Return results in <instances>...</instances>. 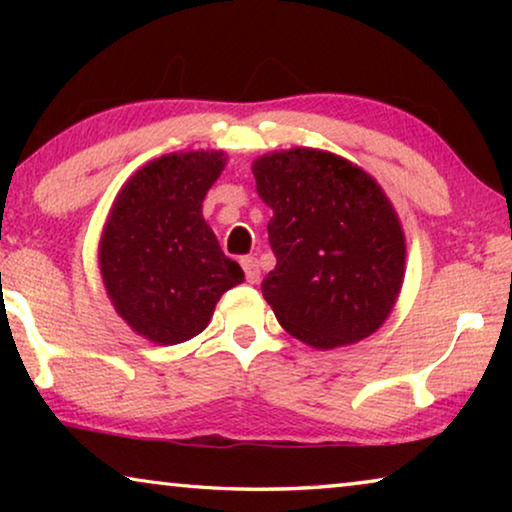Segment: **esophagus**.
<instances>
[{
  "label": "esophagus",
  "mask_w": 512,
  "mask_h": 512,
  "mask_svg": "<svg viewBox=\"0 0 512 512\" xmlns=\"http://www.w3.org/2000/svg\"><path fill=\"white\" fill-rule=\"evenodd\" d=\"M241 268H244L248 284H257L259 282V275H262V271H259V262H257L255 257H244V259H241Z\"/></svg>",
  "instance_id": "esophagus-1"
}]
</instances>
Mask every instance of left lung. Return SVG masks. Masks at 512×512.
<instances>
[{
	"instance_id": "left-lung-1",
	"label": "left lung",
	"mask_w": 512,
	"mask_h": 512,
	"mask_svg": "<svg viewBox=\"0 0 512 512\" xmlns=\"http://www.w3.org/2000/svg\"><path fill=\"white\" fill-rule=\"evenodd\" d=\"M257 194L273 210L277 264L262 293L298 341L332 350L384 325L404 282L406 241L377 180L329 151H275L253 162Z\"/></svg>"
}]
</instances>
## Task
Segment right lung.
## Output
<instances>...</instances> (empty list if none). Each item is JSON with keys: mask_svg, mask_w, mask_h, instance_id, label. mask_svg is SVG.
<instances>
[{"mask_svg": "<svg viewBox=\"0 0 512 512\" xmlns=\"http://www.w3.org/2000/svg\"><path fill=\"white\" fill-rule=\"evenodd\" d=\"M223 167V151L151 160L121 187L103 225L99 268L112 307L158 345L201 334L223 293L244 282L203 219Z\"/></svg>", "mask_w": 512, "mask_h": 512, "instance_id": "obj_1", "label": "right lung"}]
</instances>
